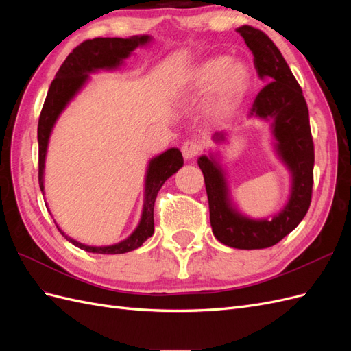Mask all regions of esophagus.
<instances>
[{
	"label": "esophagus",
	"instance_id": "obj_1",
	"mask_svg": "<svg viewBox=\"0 0 351 351\" xmlns=\"http://www.w3.org/2000/svg\"><path fill=\"white\" fill-rule=\"evenodd\" d=\"M182 152L186 159H193L200 152V143L196 141L184 142V145L182 147Z\"/></svg>",
	"mask_w": 351,
	"mask_h": 351
}]
</instances>
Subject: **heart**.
<instances>
[{
    "mask_svg": "<svg viewBox=\"0 0 351 351\" xmlns=\"http://www.w3.org/2000/svg\"><path fill=\"white\" fill-rule=\"evenodd\" d=\"M252 84V71L241 61L224 57L209 58L190 74L187 88L193 93H205L215 88L206 104L210 120H222L237 108Z\"/></svg>",
    "mask_w": 351,
    "mask_h": 351,
    "instance_id": "heart-1",
    "label": "heart"
}]
</instances>
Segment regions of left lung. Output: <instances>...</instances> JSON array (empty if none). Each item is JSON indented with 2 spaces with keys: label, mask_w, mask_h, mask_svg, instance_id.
<instances>
[{
  "label": "left lung",
  "mask_w": 351,
  "mask_h": 351,
  "mask_svg": "<svg viewBox=\"0 0 351 351\" xmlns=\"http://www.w3.org/2000/svg\"><path fill=\"white\" fill-rule=\"evenodd\" d=\"M236 32L253 52L258 76L267 83L247 117L269 124L272 149L290 173L289 199L277 214L252 218L232 202L219 151L200 155L197 165L205 177L210 227L217 240L234 249H267L290 234L311 205L315 152L309 111L299 83L274 42L252 26L237 27ZM212 141L227 143L228 133L215 132Z\"/></svg>",
  "instance_id": "obj_1"
}]
</instances>
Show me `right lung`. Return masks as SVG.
Segmentation results:
<instances>
[{"label":"right lung","mask_w":351,"mask_h":351,"mask_svg":"<svg viewBox=\"0 0 351 351\" xmlns=\"http://www.w3.org/2000/svg\"><path fill=\"white\" fill-rule=\"evenodd\" d=\"M151 42L152 36L149 35H136L130 38H95L82 42L62 62L56 74V79L51 83L38 123L39 187L42 195H45L44 174L49 137L62 111L89 83L92 73L120 69L124 64V60L129 58L136 48L147 47ZM183 164L184 159L178 147H169L147 162L141 221L127 239L110 244V246H88V244L66 236V232L58 226L57 228L71 244L89 253L120 254L141 247L154 234V205L159 189L183 167Z\"/></svg>","instance_id":"obj_1"}]
</instances>
